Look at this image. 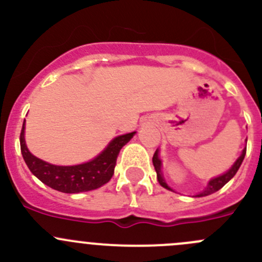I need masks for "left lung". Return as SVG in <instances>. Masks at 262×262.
<instances>
[{"label":"left lung","instance_id":"left-lung-1","mask_svg":"<svg viewBox=\"0 0 262 262\" xmlns=\"http://www.w3.org/2000/svg\"><path fill=\"white\" fill-rule=\"evenodd\" d=\"M245 155H246V148H245L244 150H242V155L239 156L238 160H237L236 162H234V165L232 166L231 170L227 171V172L224 173V175L218 176V178H215V179H213V180H210L209 184H208V186L205 187V189L203 190V191L200 192V194H198L196 196L198 198L207 196V195L213 194V192L218 191L219 189H222V187H223L224 185L227 184V182L231 180V179L233 178L234 175H236V172H237V171H238L239 166H241L242 161H244ZM152 162H153V166H155L156 172H157V180H158V182H160L161 186H163V187H165V189H167V190H171L170 187H168V185L165 182V180H163L162 173H161V160H160V158H158V150H156L155 155H153Z\"/></svg>","mask_w":262,"mask_h":262}]
</instances>
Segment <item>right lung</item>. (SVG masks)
Listing matches in <instances>:
<instances>
[{
  "instance_id": "obj_1",
  "label": "right lung",
  "mask_w": 262,
  "mask_h": 262,
  "mask_svg": "<svg viewBox=\"0 0 262 262\" xmlns=\"http://www.w3.org/2000/svg\"><path fill=\"white\" fill-rule=\"evenodd\" d=\"M24 129H25V120L20 134V147L21 155L29 170L43 184L67 194L90 191L106 184L114 175L119 152L136 134V132H133L116 137L110 142L104 152L100 153L90 162L77 166H55L44 162L29 152L24 138Z\"/></svg>"
}]
</instances>
